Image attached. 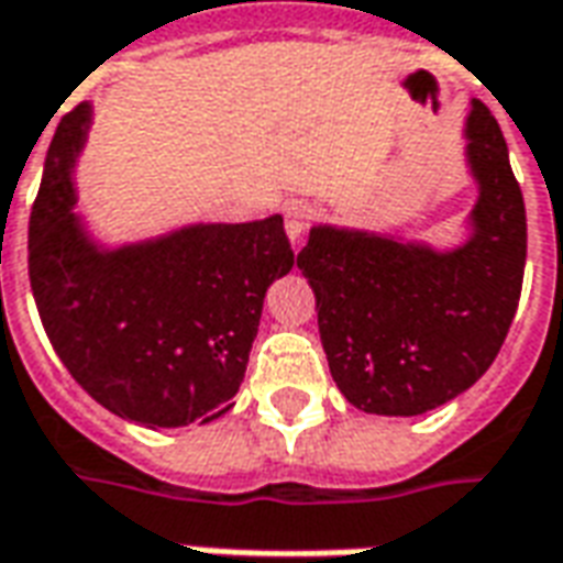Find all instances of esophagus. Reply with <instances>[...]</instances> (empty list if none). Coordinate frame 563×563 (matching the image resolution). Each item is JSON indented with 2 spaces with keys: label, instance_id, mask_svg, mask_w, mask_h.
<instances>
[{
  "label": "esophagus",
  "instance_id": "34e87169",
  "mask_svg": "<svg viewBox=\"0 0 563 563\" xmlns=\"http://www.w3.org/2000/svg\"><path fill=\"white\" fill-rule=\"evenodd\" d=\"M317 217L319 213L313 205H307V201H289L286 205V234H289V241L298 244L307 234V229L317 222Z\"/></svg>",
  "mask_w": 563,
  "mask_h": 563
}]
</instances>
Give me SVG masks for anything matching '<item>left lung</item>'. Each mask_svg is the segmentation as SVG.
I'll return each instance as SVG.
<instances>
[{
  "mask_svg": "<svg viewBox=\"0 0 563 563\" xmlns=\"http://www.w3.org/2000/svg\"><path fill=\"white\" fill-rule=\"evenodd\" d=\"M464 135L479 186L464 244L434 250L317 225L298 253L331 377L365 413L419 416L459 398L495 362L516 317L525 198L500 126L476 99Z\"/></svg>",
  "mask_w": 563,
  "mask_h": 563,
  "instance_id": "obj_1",
  "label": "left lung"
}]
</instances>
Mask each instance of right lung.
<instances>
[{"label":"right lung","instance_id":"right-lung-1","mask_svg":"<svg viewBox=\"0 0 563 563\" xmlns=\"http://www.w3.org/2000/svg\"><path fill=\"white\" fill-rule=\"evenodd\" d=\"M90 104L63 117L30 217V283L59 362L90 398L147 428L232 410L268 286L295 265L283 217L198 222L104 250L75 213Z\"/></svg>","mask_w":563,"mask_h":563}]
</instances>
